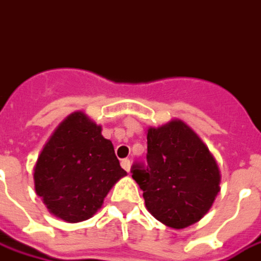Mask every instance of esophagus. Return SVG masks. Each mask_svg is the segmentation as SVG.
Wrapping results in <instances>:
<instances>
[{
	"label": "esophagus",
	"instance_id": "obj_1",
	"mask_svg": "<svg viewBox=\"0 0 261 261\" xmlns=\"http://www.w3.org/2000/svg\"><path fill=\"white\" fill-rule=\"evenodd\" d=\"M120 166L125 169L126 172H129V169H130V161L129 159H122L120 161Z\"/></svg>",
	"mask_w": 261,
	"mask_h": 261
}]
</instances>
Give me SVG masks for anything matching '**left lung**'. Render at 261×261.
Masks as SVG:
<instances>
[{
    "label": "left lung",
    "mask_w": 261,
    "mask_h": 261,
    "mask_svg": "<svg viewBox=\"0 0 261 261\" xmlns=\"http://www.w3.org/2000/svg\"><path fill=\"white\" fill-rule=\"evenodd\" d=\"M130 172L149 212L173 229L200 220L220 192L215 158L182 120L150 127L146 165L138 162Z\"/></svg>",
    "instance_id": "1"
}]
</instances>
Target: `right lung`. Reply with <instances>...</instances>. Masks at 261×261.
Here are the masks:
<instances>
[{
	"label": "right lung",
	"mask_w": 261,
	"mask_h": 261,
	"mask_svg": "<svg viewBox=\"0 0 261 261\" xmlns=\"http://www.w3.org/2000/svg\"><path fill=\"white\" fill-rule=\"evenodd\" d=\"M100 130L85 113L73 112L38 156L35 192L52 215L69 223L92 217L111 188L126 175L112 142Z\"/></svg>",
	"instance_id": "1"
}]
</instances>
